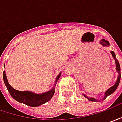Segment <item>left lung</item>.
<instances>
[{
	"label": "left lung",
	"instance_id": "obj_1",
	"mask_svg": "<svg viewBox=\"0 0 122 122\" xmlns=\"http://www.w3.org/2000/svg\"><path fill=\"white\" fill-rule=\"evenodd\" d=\"M100 43L102 44V45L104 46H107L109 45V41H107V40H101V41H100ZM111 54H112V55L113 56V58L115 59V63H116V69H117V71H118V73H120V66H119V63L118 61L116 60V59H115V53H114V52H111ZM120 78H121V76L119 75V77H118V78H117V82L114 85L113 87H111L109 89H108L106 92H105V96H104V99H105V98H107L108 96L109 95H111V94H112L117 89V88L118 87V85H119V81H120ZM84 96H85L86 98H87V96H85V95H84ZM89 99V101H92V102H94V101H98V100H96V99H94L93 98H88Z\"/></svg>",
	"mask_w": 122,
	"mask_h": 122
}]
</instances>
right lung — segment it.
I'll return each mask as SVG.
<instances>
[{
  "mask_svg": "<svg viewBox=\"0 0 122 122\" xmlns=\"http://www.w3.org/2000/svg\"><path fill=\"white\" fill-rule=\"evenodd\" d=\"M61 76V74L57 76L56 80V83L57 82L59 78ZM3 80L7 90L11 96V97L19 102L24 103L30 107H38L43 104L48 102L53 96L55 93V88H52V90L48 92L41 93V94H35L30 92H20L14 89L8 83L5 71H3Z\"/></svg>",
  "mask_w": 122,
  "mask_h": 122,
  "instance_id": "right-lung-1",
  "label": "right lung"
}]
</instances>
